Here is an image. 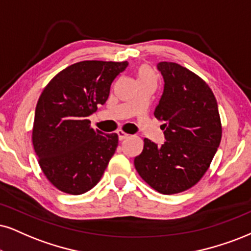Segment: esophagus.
<instances>
[{
  "label": "esophagus",
  "mask_w": 251,
  "mask_h": 251,
  "mask_svg": "<svg viewBox=\"0 0 251 251\" xmlns=\"http://www.w3.org/2000/svg\"><path fill=\"white\" fill-rule=\"evenodd\" d=\"M117 135H119V138L120 141H123V140H126V138L130 137V135L126 134V132H125L123 130H117Z\"/></svg>",
  "instance_id": "obj_1"
}]
</instances>
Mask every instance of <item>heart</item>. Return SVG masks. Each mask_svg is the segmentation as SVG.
Listing matches in <instances>:
<instances>
[{
	"label": "heart",
	"instance_id": "heart-1",
	"mask_svg": "<svg viewBox=\"0 0 251 251\" xmlns=\"http://www.w3.org/2000/svg\"><path fill=\"white\" fill-rule=\"evenodd\" d=\"M136 75H137V80L154 79L153 72L151 71L149 66H147V65H143V66H141L140 69L137 70V73H136Z\"/></svg>",
	"mask_w": 251,
	"mask_h": 251
}]
</instances>
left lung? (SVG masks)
<instances>
[{
    "instance_id": "obj_1",
    "label": "left lung",
    "mask_w": 251,
    "mask_h": 251,
    "mask_svg": "<svg viewBox=\"0 0 251 251\" xmlns=\"http://www.w3.org/2000/svg\"><path fill=\"white\" fill-rule=\"evenodd\" d=\"M164 92L154 117L164 121L165 142L144 147L134 160L141 178L162 194L180 193L202 178L221 142L218 102L209 86L181 65L157 64Z\"/></svg>"
}]
</instances>
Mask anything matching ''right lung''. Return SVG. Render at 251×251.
<instances>
[{
    "label": "right lung",
    "instance_id": "add662e5",
    "mask_svg": "<svg viewBox=\"0 0 251 251\" xmlns=\"http://www.w3.org/2000/svg\"><path fill=\"white\" fill-rule=\"evenodd\" d=\"M128 61L85 60L61 71L38 99L32 144L48 180L64 193L92 190L119 144L117 134L93 129L88 116L108 100Z\"/></svg>",
    "mask_w": 251,
    "mask_h": 251
}]
</instances>
